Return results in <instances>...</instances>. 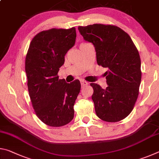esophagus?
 I'll return each mask as SVG.
<instances>
[{"mask_svg":"<svg viewBox=\"0 0 159 159\" xmlns=\"http://www.w3.org/2000/svg\"><path fill=\"white\" fill-rule=\"evenodd\" d=\"M80 84L82 87H84V86H87L88 85V83L84 80H80Z\"/></svg>","mask_w":159,"mask_h":159,"instance_id":"1","label":"esophagus"}]
</instances>
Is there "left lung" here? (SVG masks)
I'll return each instance as SVG.
<instances>
[{
  "mask_svg": "<svg viewBox=\"0 0 159 159\" xmlns=\"http://www.w3.org/2000/svg\"><path fill=\"white\" fill-rule=\"evenodd\" d=\"M78 29L95 46L98 65L108 69L106 89L90 83L96 114L104 121H120L133 111L138 98L142 79L138 50L130 36L116 26L94 24Z\"/></svg>",
  "mask_w": 159,
  "mask_h": 159,
  "instance_id": "1",
  "label": "left lung"
}]
</instances>
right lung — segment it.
<instances>
[{
    "label": "right lung",
    "instance_id": "obj_1",
    "mask_svg": "<svg viewBox=\"0 0 159 159\" xmlns=\"http://www.w3.org/2000/svg\"><path fill=\"white\" fill-rule=\"evenodd\" d=\"M76 37L75 27L43 31L31 40L26 53L25 71L32 106L39 119L52 127L65 125L74 116L80 81L67 83L59 79L57 74Z\"/></svg>",
    "mask_w": 159,
    "mask_h": 159
}]
</instances>
